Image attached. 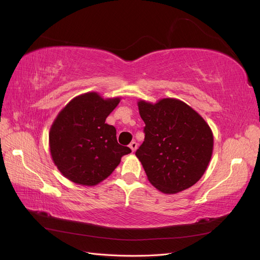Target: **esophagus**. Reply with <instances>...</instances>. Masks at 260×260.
<instances>
[{"label": "esophagus", "mask_w": 260, "mask_h": 260, "mask_svg": "<svg viewBox=\"0 0 260 260\" xmlns=\"http://www.w3.org/2000/svg\"><path fill=\"white\" fill-rule=\"evenodd\" d=\"M130 148L132 149V152H136L137 148H138V143L136 142V141H133V142L130 143Z\"/></svg>", "instance_id": "obj_1"}]
</instances>
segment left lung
<instances>
[{
	"instance_id": "8db88e82",
	"label": "left lung",
	"mask_w": 260,
	"mask_h": 260,
	"mask_svg": "<svg viewBox=\"0 0 260 260\" xmlns=\"http://www.w3.org/2000/svg\"><path fill=\"white\" fill-rule=\"evenodd\" d=\"M144 142L136 155L157 190L175 194L194 185L206 171L214 148L207 122L184 102L139 101Z\"/></svg>"
}]
</instances>
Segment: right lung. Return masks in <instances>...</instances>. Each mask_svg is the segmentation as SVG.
<instances>
[{
  "label": "right lung",
  "mask_w": 260,
  "mask_h": 260,
  "mask_svg": "<svg viewBox=\"0 0 260 260\" xmlns=\"http://www.w3.org/2000/svg\"><path fill=\"white\" fill-rule=\"evenodd\" d=\"M119 102L120 98L85 93L70 101L54 120L49 135L52 159L74 183L96 185L131 153L117 142L114 125L105 122Z\"/></svg>",
  "instance_id": "right-lung-1"
}]
</instances>
